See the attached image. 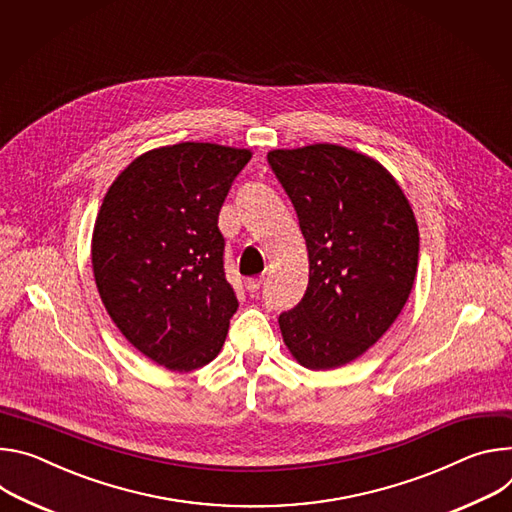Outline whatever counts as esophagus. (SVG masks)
<instances>
[{
    "label": "esophagus",
    "mask_w": 512,
    "mask_h": 512,
    "mask_svg": "<svg viewBox=\"0 0 512 512\" xmlns=\"http://www.w3.org/2000/svg\"><path fill=\"white\" fill-rule=\"evenodd\" d=\"M262 282H264L262 276H258V278H248V280H246V289H248L250 293H258L260 287H262Z\"/></svg>",
    "instance_id": "esophagus-1"
}]
</instances>
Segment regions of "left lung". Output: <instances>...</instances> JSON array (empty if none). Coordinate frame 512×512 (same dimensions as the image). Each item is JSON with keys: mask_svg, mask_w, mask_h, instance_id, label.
<instances>
[{"mask_svg": "<svg viewBox=\"0 0 512 512\" xmlns=\"http://www.w3.org/2000/svg\"><path fill=\"white\" fill-rule=\"evenodd\" d=\"M268 162L291 197L309 254L303 301L278 317L309 370L346 366L401 315L417 276L419 227L388 170L339 144L276 148Z\"/></svg>", "mask_w": 512, "mask_h": 512, "instance_id": "8db88e82", "label": "left lung"}]
</instances>
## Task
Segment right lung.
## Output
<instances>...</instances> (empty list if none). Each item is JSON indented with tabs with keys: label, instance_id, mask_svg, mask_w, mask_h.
<instances>
[{
	"label": "right lung",
	"instance_id": "right-lung-1",
	"mask_svg": "<svg viewBox=\"0 0 512 512\" xmlns=\"http://www.w3.org/2000/svg\"><path fill=\"white\" fill-rule=\"evenodd\" d=\"M252 150L181 142L136 156L99 207L91 264L105 311L148 360L209 364L238 299L223 272L219 209Z\"/></svg>",
	"mask_w": 512,
	"mask_h": 512
}]
</instances>
